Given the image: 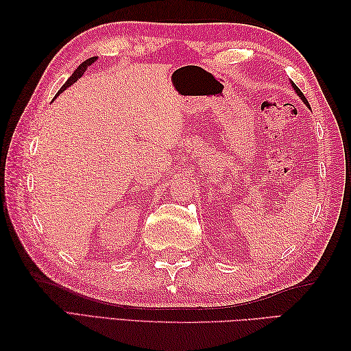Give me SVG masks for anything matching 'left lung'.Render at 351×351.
I'll return each mask as SVG.
<instances>
[{"instance_id": "8db88e82", "label": "left lung", "mask_w": 351, "mask_h": 351, "mask_svg": "<svg viewBox=\"0 0 351 351\" xmlns=\"http://www.w3.org/2000/svg\"><path fill=\"white\" fill-rule=\"evenodd\" d=\"M293 87H294V90L297 92V95H299L300 96V99L304 102V104H308V101H306V98H304V95L300 92V88L299 87H297L294 83H293ZM308 106H309V104H308Z\"/></svg>"}]
</instances>
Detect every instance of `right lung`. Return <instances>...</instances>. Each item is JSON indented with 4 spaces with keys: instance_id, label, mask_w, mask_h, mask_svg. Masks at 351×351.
Wrapping results in <instances>:
<instances>
[{
    "instance_id": "obj_1",
    "label": "right lung",
    "mask_w": 351,
    "mask_h": 351,
    "mask_svg": "<svg viewBox=\"0 0 351 351\" xmlns=\"http://www.w3.org/2000/svg\"><path fill=\"white\" fill-rule=\"evenodd\" d=\"M96 58H98V57H90V58H87V60L86 62H83V63H81L80 66H78V68L75 69V72H73L72 73V75H71V78L68 80V81H66V83L62 86V88H60V90H58V93L56 95V96H58V95H60L62 92H64L66 90V88H68L69 86H72L73 83H75V81L81 77V75H83V73L86 72V69L88 68V66H90L95 60H96Z\"/></svg>"
}]
</instances>
